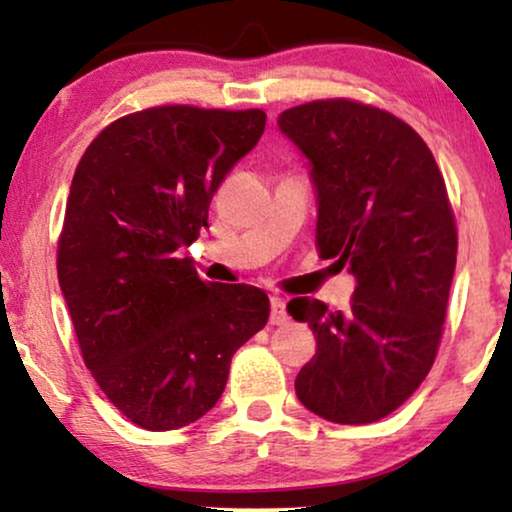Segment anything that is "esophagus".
I'll return each instance as SVG.
<instances>
[{"label":"esophagus","mask_w":512,"mask_h":512,"mask_svg":"<svg viewBox=\"0 0 512 512\" xmlns=\"http://www.w3.org/2000/svg\"><path fill=\"white\" fill-rule=\"evenodd\" d=\"M286 319H289V314H286V300L272 296L270 298V324L282 326V324H286Z\"/></svg>","instance_id":"obj_1"}]
</instances>
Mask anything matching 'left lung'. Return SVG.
Segmentation results:
<instances>
[{
	"instance_id": "left-lung-1",
	"label": "left lung",
	"mask_w": 512,
	"mask_h": 512,
	"mask_svg": "<svg viewBox=\"0 0 512 512\" xmlns=\"http://www.w3.org/2000/svg\"><path fill=\"white\" fill-rule=\"evenodd\" d=\"M277 125L310 163L319 256L356 282L347 312L289 303L317 338L296 396L328 422H377L415 394L443 335L457 265L443 174L408 123L368 104L307 102Z\"/></svg>"
}]
</instances>
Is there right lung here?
<instances>
[{
  "label": "right lung",
  "mask_w": 512,
  "mask_h": 512,
  "mask_svg": "<svg viewBox=\"0 0 512 512\" xmlns=\"http://www.w3.org/2000/svg\"><path fill=\"white\" fill-rule=\"evenodd\" d=\"M263 130L261 109L153 107L107 125L76 167L58 282L88 370L142 429L207 415L233 354L268 324L265 291L207 284L181 258Z\"/></svg>",
  "instance_id": "right-lung-1"
}]
</instances>
